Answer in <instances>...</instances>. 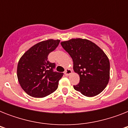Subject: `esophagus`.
Returning <instances> with one entry per match:
<instances>
[{
    "mask_svg": "<svg viewBox=\"0 0 128 128\" xmlns=\"http://www.w3.org/2000/svg\"><path fill=\"white\" fill-rule=\"evenodd\" d=\"M72 70H70L69 68H67V69H66L65 71H64V74H65L66 76H69L70 74H72Z\"/></svg>",
    "mask_w": 128,
    "mask_h": 128,
    "instance_id": "1",
    "label": "esophagus"
}]
</instances>
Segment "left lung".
Wrapping results in <instances>:
<instances>
[{
  "mask_svg": "<svg viewBox=\"0 0 128 128\" xmlns=\"http://www.w3.org/2000/svg\"><path fill=\"white\" fill-rule=\"evenodd\" d=\"M60 44L72 57L74 71L80 76L74 89L87 97L101 93L110 80V61L104 52L87 39L72 38Z\"/></svg>",
  "mask_w": 128,
  "mask_h": 128,
  "instance_id": "obj_1",
  "label": "left lung"
}]
</instances>
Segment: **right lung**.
Listing matches in <instances>:
<instances>
[{
    "label": "right lung",
    "instance_id": "obj_1",
    "mask_svg": "<svg viewBox=\"0 0 128 128\" xmlns=\"http://www.w3.org/2000/svg\"><path fill=\"white\" fill-rule=\"evenodd\" d=\"M60 41L48 39L40 42L20 58L17 66L18 80L23 90L32 97H46L58 88L63 73L53 71L55 64L48 61V56Z\"/></svg>",
    "mask_w": 128,
    "mask_h": 128
}]
</instances>
